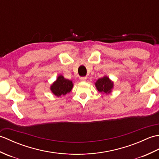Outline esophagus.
Returning <instances> with one entry per match:
<instances>
[{
    "label": "esophagus",
    "mask_w": 159,
    "mask_h": 159,
    "mask_svg": "<svg viewBox=\"0 0 159 159\" xmlns=\"http://www.w3.org/2000/svg\"><path fill=\"white\" fill-rule=\"evenodd\" d=\"M80 80H81V81H85L87 80V77L86 76H83V77H80Z\"/></svg>",
    "instance_id": "1"
}]
</instances>
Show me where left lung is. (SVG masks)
I'll list each match as a JSON object with an SVG mask.
<instances>
[{"label":"left lung","mask_w":159,"mask_h":159,"mask_svg":"<svg viewBox=\"0 0 159 159\" xmlns=\"http://www.w3.org/2000/svg\"><path fill=\"white\" fill-rule=\"evenodd\" d=\"M95 85L98 92L108 94L111 92V90L113 88V82L111 81L109 77L104 76L96 80Z\"/></svg>","instance_id":"8db88e82"}]
</instances>
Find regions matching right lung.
<instances>
[{
  "mask_svg": "<svg viewBox=\"0 0 159 159\" xmlns=\"http://www.w3.org/2000/svg\"><path fill=\"white\" fill-rule=\"evenodd\" d=\"M73 87L72 81L66 79L62 75H59L57 80L50 86V90L57 97L65 96L71 92Z\"/></svg>",
  "mask_w": 159,
  "mask_h": 159,
  "instance_id": "obj_1",
  "label": "right lung"
}]
</instances>
